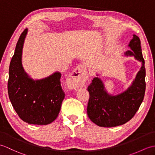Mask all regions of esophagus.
Masks as SVG:
<instances>
[{
    "mask_svg": "<svg viewBox=\"0 0 155 155\" xmlns=\"http://www.w3.org/2000/svg\"><path fill=\"white\" fill-rule=\"evenodd\" d=\"M87 72L83 66H78L68 77L67 84L69 89L77 90L83 87L87 81Z\"/></svg>",
    "mask_w": 155,
    "mask_h": 155,
    "instance_id": "34e87169",
    "label": "esophagus"
}]
</instances>
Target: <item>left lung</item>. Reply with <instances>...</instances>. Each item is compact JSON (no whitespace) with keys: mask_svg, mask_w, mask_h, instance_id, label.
<instances>
[{"mask_svg":"<svg viewBox=\"0 0 155 155\" xmlns=\"http://www.w3.org/2000/svg\"><path fill=\"white\" fill-rule=\"evenodd\" d=\"M128 47L132 51L125 52L124 55L133 56L142 62V67L127 90L115 96L110 95L98 77L94 78L88 87L90 94L87 105L88 117L99 127H113L127 123L134 116L144 99L146 71L140 38L133 35Z\"/></svg>","mask_w":155,"mask_h":155,"instance_id":"8db88e82","label":"left lung"}]
</instances>
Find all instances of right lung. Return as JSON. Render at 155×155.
<instances>
[{
	"mask_svg": "<svg viewBox=\"0 0 155 155\" xmlns=\"http://www.w3.org/2000/svg\"><path fill=\"white\" fill-rule=\"evenodd\" d=\"M27 28L16 44L9 67L8 93L16 113L28 124L46 125L57 118L65 97L61 85V74L56 72L43 79L34 81L22 66V52Z\"/></svg>",
	"mask_w": 155,
	"mask_h": 155,
	"instance_id": "1",
	"label": "right lung"
}]
</instances>
